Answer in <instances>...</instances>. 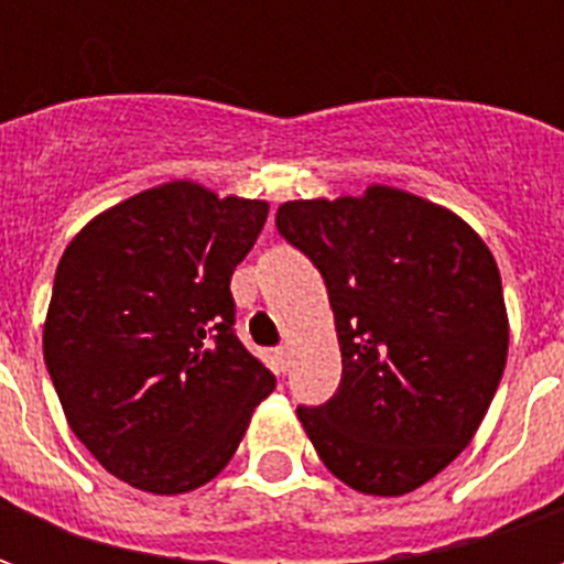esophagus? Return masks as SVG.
Here are the masks:
<instances>
[{
    "mask_svg": "<svg viewBox=\"0 0 564 564\" xmlns=\"http://www.w3.org/2000/svg\"><path fill=\"white\" fill-rule=\"evenodd\" d=\"M274 359H278V368H281V371H286V368H290V347H286V344H281V347L274 350Z\"/></svg>",
    "mask_w": 564,
    "mask_h": 564,
    "instance_id": "esophagus-1",
    "label": "esophagus"
}]
</instances>
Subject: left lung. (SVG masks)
<instances>
[{
  "instance_id": "1",
  "label": "left lung",
  "mask_w": 564,
  "mask_h": 564,
  "mask_svg": "<svg viewBox=\"0 0 564 564\" xmlns=\"http://www.w3.org/2000/svg\"><path fill=\"white\" fill-rule=\"evenodd\" d=\"M278 232L323 274L341 383L299 404L319 459L366 496H404L468 447L508 362L501 274L453 210L392 186L302 198Z\"/></svg>"
}]
</instances>
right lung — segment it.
<instances>
[{"instance_id": "add662e5", "label": "right lung", "mask_w": 564, "mask_h": 564, "mask_svg": "<svg viewBox=\"0 0 564 564\" xmlns=\"http://www.w3.org/2000/svg\"><path fill=\"white\" fill-rule=\"evenodd\" d=\"M269 202L172 181L80 229L56 265L44 366L105 471L153 496L229 465L274 375L235 335V265Z\"/></svg>"}]
</instances>
